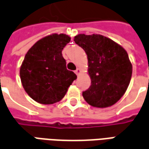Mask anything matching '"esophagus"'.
I'll return each instance as SVG.
<instances>
[{
  "label": "esophagus",
  "mask_w": 149,
  "mask_h": 149,
  "mask_svg": "<svg viewBox=\"0 0 149 149\" xmlns=\"http://www.w3.org/2000/svg\"><path fill=\"white\" fill-rule=\"evenodd\" d=\"M80 72H81V71H80V69H79V68L75 70V71H74V73L76 74L77 75H79V74H80Z\"/></svg>",
  "instance_id": "obj_1"
}]
</instances>
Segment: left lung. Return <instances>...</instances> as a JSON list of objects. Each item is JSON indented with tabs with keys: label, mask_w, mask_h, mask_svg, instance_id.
<instances>
[{
	"label": "left lung",
	"mask_w": 149,
	"mask_h": 149,
	"mask_svg": "<svg viewBox=\"0 0 149 149\" xmlns=\"http://www.w3.org/2000/svg\"><path fill=\"white\" fill-rule=\"evenodd\" d=\"M74 40L88 59L91 83L83 91L84 100L96 107L115 104L125 93L132 78V66L126 50L100 34H79Z\"/></svg>",
	"instance_id": "left-lung-1"
}]
</instances>
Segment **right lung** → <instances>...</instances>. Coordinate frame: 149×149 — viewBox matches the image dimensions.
I'll use <instances>...</instances> for the list:
<instances>
[{
    "mask_svg": "<svg viewBox=\"0 0 149 149\" xmlns=\"http://www.w3.org/2000/svg\"><path fill=\"white\" fill-rule=\"evenodd\" d=\"M70 41L69 36L63 33L47 36L37 42L25 56L20 77L25 91L36 102H58L77 79L74 73L66 69L62 54Z\"/></svg>",
    "mask_w": 149,
    "mask_h": 149,
    "instance_id": "1",
    "label": "right lung"
}]
</instances>
